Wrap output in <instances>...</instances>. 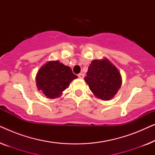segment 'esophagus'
<instances>
[{"label":"esophagus","instance_id":"1","mask_svg":"<svg viewBox=\"0 0 155 155\" xmlns=\"http://www.w3.org/2000/svg\"><path fill=\"white\" fill-rule=\"evenodd\" d=\"M78 77H79L80 78H84V73H80V74H78Z\"/></svg>","mask_w":155,"mask_h":155}]
</instances>
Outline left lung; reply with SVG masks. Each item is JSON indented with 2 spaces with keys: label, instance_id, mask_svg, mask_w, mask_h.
I'll list each match as a JSON object with an SVG mask.
<instances>
[{
  "label": "left lung",
  "instance_id": "1",
  "mask_svg": "<svg viewBox=\"0 0 155 155\" xmlns=\"http://www.w3.org/2000/svg\"><path fill=\"white\" fill-rule=\"evenodd\" d=\"M84 80L97 98L110 100L121 86V75L107 58L92 61Z\"/></svg>",
  "mask_w": 155,
  "mask_h": 155
}]
</instances>
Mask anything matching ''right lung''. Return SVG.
Listing matches in <instances>:
<instances>
[{"mask_svg": "<svg viewBox=\"0 0 155 155\" xmlns=\"http://www.w3.org/2000/svg\"><path fill=\"white\" fill-rule=\"evenodd\" d=\"M78 76L71 68L58 61H51L39 70L36 77L37 87L40 92L49 99L59 97Z\"/></svg>", "mask_w": 155, "mask_h": 155, "instance_id": "obj_1", "label": "right lung"}]
</instances>
